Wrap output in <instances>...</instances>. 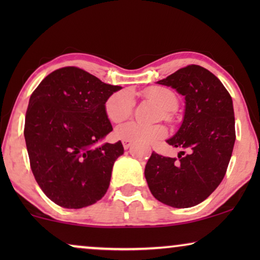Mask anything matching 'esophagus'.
<instances>
[{
  "label": "esophagus",
  "mask_w": 260,
  "mask_h": 260,
  "mask_svg": "<svg viewBox=\"0 0 260 260\" xmlns=\"http://www.w3.org/2000/svg\"><path fill=\"white\" fill-rule=\"evenodd\" d=\"M123 147H124V149H129L131 147V142L123 141Z\"/></svg>",
  "instance_id": "obj_1"
}]
</instances>
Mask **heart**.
Listing matches in <instances>:
<instances>
[{
    "label": "heart",
    "instance_id": "1",
    "mask_svg": "<svg viewBox=\"0 0 260 260\" xmlns=\"http://www.w3.org/2000/svg\"><path fill=\"white\" fill-rule=\"evenodd\" d=\"M144 95L165 110V117L170 118L172 111L177 108V97L172 90L162 86H151L144 91ZM135 98L129 90H122L110 95L105 102V113L113 123H120L131 116L134 111ZM117 138L122 141L152 143L167 136L166 126L161 124L147 125L137 122H127L117 126L115 130Z\"/></svg>",
    "mask_w": 260,
    "mask_h": 260
}]
</instances>
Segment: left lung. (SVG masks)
<instances>
[{
	"mask_svg": "<svg viewBox=\"0 0 260 260\" xmlns=\"http://www.w3.org/2000/svg\"><path fill=\"white\" fill-rule=\"evenodd\" d=\"M157 84L184 97L183 120L167 143L187 154L180 151L176 158L152 152L145 180L162 204L193 207L216 189L226 174L236 142L232 98L214 74L198 65L180 69Z\"/></svg>",
	"mask_w": 260,
	"mask_h": 260,
	"instance_id": "8db88e82",
	"label": "left lung"
}]
</instances>
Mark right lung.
<instances>
[{"label": "right lung", "instance_id": "right-lung-1", "mask_svg": "<svg viewBox=\"0 0 260 260\" xmlns=\"http://www.w3.org/2000/svg\"><path fill=\"white\" fill-rule=\"evenodd\" d=\"M78 67L48 74L30 95L24 140L42 191L63 208H83L104 197L122 142L99 145L112 131L105 102L120 90Z\"/></svg>", "mask_w": 260, "mask_h": 260}]
</instances>
